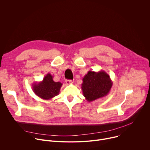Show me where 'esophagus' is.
<instances>
[{
	"mask_svg": "<svg viewBox=\"0 0 150 150\" xmlns=\"http://www.w3.org/2000/svg\"><path fill=\"white\" fill-rule=\"evenodd\" d=\"M65 82H66L67 84H68V85H69V84L73 83V81L72 80H66Z\"/></svg>",
	"mask_w": 150,
	"mask_h": 150,
	"instance_id": "obj_1",
	"label": "esophagus"
}]
</instances>
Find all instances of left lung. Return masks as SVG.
<instances>
[{"instance_id": "1", "label": "left lung", "mask_w": 150, "mask_h": 150, "mask_svg": "<svg viewBox=\"0 0 150 150\" xmlns=\"http://www.w3.org/2000/svg\"><path fill=\"white\" fill-rule=\"evenodd\" d=\"M81 84L83 96L88 102H91L108 95L112 87L113 82L105 71H90L82 79Z\"/></svg>"}]
</instances>
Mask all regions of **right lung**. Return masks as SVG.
Instances as JSON below:
<instances>
[{"label":"right lung","mask_w":150,"mask_h":150,"mask_svg":"<svg viewBox=\"0 0 150 150\" xmlns=\"http://www.w3.org/2000/svg\"><path fill=\"white\" fill-rule=\"evenodd\" d=\"M53 78V76L49 73L42 81L34 83L33 90L35 95L45 100H51L57 96L62 83L60 82H54Z\"/></svg>","instance_id":"obj_1"}]
</instances>
